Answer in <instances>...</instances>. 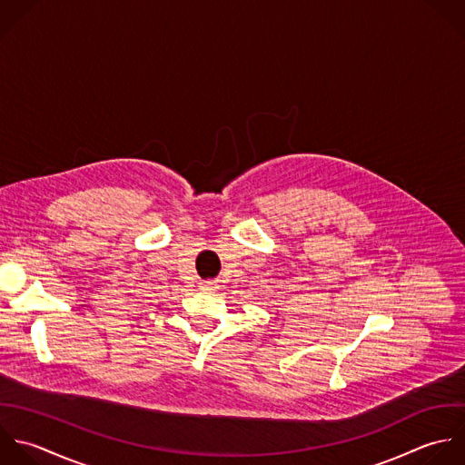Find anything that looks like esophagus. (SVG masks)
<instances>
[{
	"label": "esophagus",
	"mask_w": 465,
	"mask_h": 465,
	"mask_svg": "<svg viewBox=\"0 0 465 465\" xmlns=\"http://www.w3.org/2000/svg\"><path fill=\"white\" fill-rule=\"evenodd\" d=\"M217 286H215V282H212V281H204V282H201V290L203 292H213Z\"/></svg>",
	"instance_id": "1"
}]
</instances>
